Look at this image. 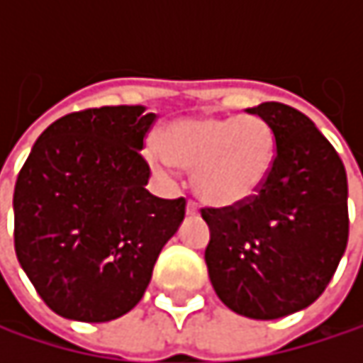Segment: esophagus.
Returning <instances> with one entry per match:
<instances>
[{"mask_svg":"<svg viewBox=\"0 0 363 363\" xmlns=\"http://www.w3.org/2000/svg\"><path fill=\"white\" fill-rule=\"evenodd\" d=\"M186 214H189V216H197V214H199V208H197L195 201H186Z\"/></svg>","mask_w":363,"mask_h":363,"instance_id":"obj_1","label":"esophagus"}]
</instances>
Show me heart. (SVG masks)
<instances>
[{
    "mask_svg": "<svg viewBox=\"0 0 363 363\" xmlns=\"http://www.w3.org/2000/svg\"><path fill=\"white\" fill-rule=\"evenodd\" d=\"M275 155V132L258 115L177 119L145 147L147 162L162 174L177 164L193 168L197 195L216 208L256 197L271 177Z\"/></svg>",
    "mask_w": 363,
    "mask_h": 363,
    "instance_id": "1",
    "label": "heart"
}]
</instances>
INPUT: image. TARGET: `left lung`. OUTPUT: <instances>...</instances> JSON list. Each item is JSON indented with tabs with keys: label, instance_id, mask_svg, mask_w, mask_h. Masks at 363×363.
Listing matches in <instances>:
<instances>
[{
	"label": "left lung",
	"instance_id": "8db88e82",
	"mask_svg": "<svg viewBox=\"0 0 363 363\" xmlns=\"http://www.w3.org/2000/svg\"><path fill=\"white\" fill-rule=\"evenodd\" d=\"M275 132L277 155L260 193L206 208V264L214 292L250 320H279L320 298L349 238L347 172L315 123L281 103L246 109Z\"/></svg>",
	"mask_w": 363,
	"mask_h": 363
}]
</instances>
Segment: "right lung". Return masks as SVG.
I'll return each instance as SVG.
<instances>
[{
	"mask_svg": "<svg viewBox=\"0 0 363 363\" xmlns=\"http://www.w3.org/2000/svg\"><path fill=\"white\" fill-rule=\"evenodd\" d=\"M153 121L140 105L69 113L41 132L16 179V256L60 318L96 324L134 309L181 227L184 199L145 189Z\"/></svg>",
	"mask_w": 363,
	"mask_h": 363,
	"instance_id": "right-lung-1",
	"label": "right lung"
}]
</instances>
